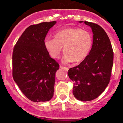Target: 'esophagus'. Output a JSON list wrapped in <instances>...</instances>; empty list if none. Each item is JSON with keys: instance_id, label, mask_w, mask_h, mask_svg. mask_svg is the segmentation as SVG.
<instances>
[{"instance_id": "obj_1", "label": "esophagus", "mask_w": 123, "mask_h": 123, "mask_svg": "<svg viewBox=\"0 0 123 123\" xmlns=\"http://www.w3.org/2000/svg\"><path fill=\"white\" fill-rule=\"evenodd\" d=\"M60 68L62 69H64V70H65L66 71H68V70H69V68H67V67H64V66H61V65H60Z\"/></svg>"}]
</instances>
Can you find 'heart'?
I'll return each instance as SVG.
<instances>
[{"mask_svg":"<svg viewBox=\"0 0 123 123\" xmlns=\"http://www.w3.org/2000/svg\"><path fill=\"white\" fill-rule=\"evenodd\" d=\"M44 46L52 58L59 57L63 49L64 63L80 62L89 54L92 46V38L89 32L80 28H68L58 31L55 38L46 37Z\"/></svg>","mask_w":123,"mask_h":123,"instance_id":"1","label":"heart"}]
</instances>
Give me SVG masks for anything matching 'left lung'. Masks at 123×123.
Masks as SVG:
<instances>
[{
	"label": "left lung",
	"mask_w": 123,
	"mask_h": 123,
	"mask_svg": "<svg viewBox=\"0 0 123 123\" xmlns=\"http://www.w3.org/2000/svg\"><path fill=\"white\" fill-rule=\"evenodd\" d=\"M84 23L92 30V47L88 56L79 65L69 69L68 75L74 82V97L78 100L87 101L97 98L108 85L113 51L107 34L101 26L92 22Z\"/></svg>",
	"instance_id": "8db88e82"
}]
</instances>
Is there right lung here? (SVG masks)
<instances>
[{"label": "right lung", "mask_w": 123, "mask_h": 123, "mask_svg": "<svg viewBox=\"0 0 123 123\" xmlns=\"http://www.w3.org/2000/svg\"><path fill=\"white\" fill-rule=\"evenodd\" d=\"M55 23L43 22L28 26L13 48V79L22 93L34 102L49 101L53 97L59 65L50 57L44 39Z\"/></svg>", "instance_id": "add662e5"}]
</instances>
